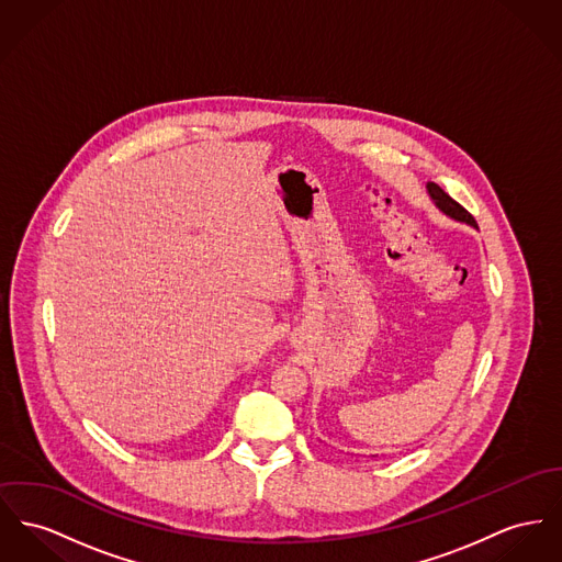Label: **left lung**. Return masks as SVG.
<instances>
[{"instance_id":"1","label":"left lung","mask_w":562,"mask_h":562,"mask_svg":"<svg viewBox=\"0 0 562 562\" xmlns=\"http://www.w3.org/2000/svg\"><path fill=\"white\" fill-rule=\"evenodd\" d=\"M426 191H428V195H430V200H432V204L443 213V215H448L449 220H453V222H460V224L471 225V227H475L477 229V224H475V220L456 202V200H451L448 193L443 191V189L439 188L437 183H426Z\"/></svg>"}]
</instances>
